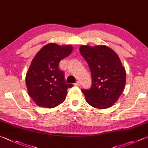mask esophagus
Listing matches in <instances>:
<instances>
[{
  "label": "esophagus",
  "mask_w": 148,
  "mask_h": 148,
  "mask_svg": "<svg viewBox=\"0 0 148 148\" xmlns=\"http://www.w3.org/2000/svg\"><path fill=\"white\" fill-rule=\"evenodd\" d=\"M74 85H76V86H80V85H81V83H80L79 81H77L76 83H75Z\"/></svg>",
  "instance_id": "34e87169"
}]
</instances>
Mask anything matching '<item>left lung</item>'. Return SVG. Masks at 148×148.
<instances>
[{
    "mask_svg": "<svg viewBox=\"0 0 148 148\" xmlns=\"http://www.w3.org/2000/svg\"><path fill=\"white\" fill-rule=\"evenodd\" d=\"M79 51L89 66L92 86L82 89L87 103L97 109H107L116 102L124 89L125 68L111 48L105 45H82Z\"/></svg>",
    "mask_w": 148,
    "mask_h": 148,
    "instance_id": "obj_1",
    "label": "left lung"
}]
</instances>
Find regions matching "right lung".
Returning <instances> with one entry per match:
<instances>
[{
	"mask_svg": "<svg viewBox=\"0 0 148 148\" xmlns=\"http://www.w3.org/2000/svg\"><path fill=\"white\" fill-rule=\"evenodd\" d=\"M72 50L71 45L49 43L33 59L26 73V84L28 95L38 106L53 108L65 101L67 89L73 85L65 82L59 63Z\"/></svg>",
	"mask_w": 148,
	"mask_h": 148,
	"instance_id": "obj_1",
	"label": "right lung"
}]
</instances>
